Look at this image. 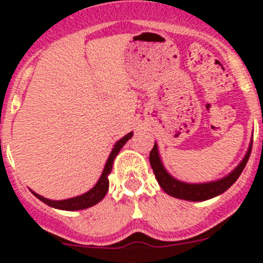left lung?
I'll use <instances>...</instances> for the list:
<instances>
[{"mask_svg":"<svg viewBox=\"0 0 263 263\" xmlns=\"http://www.w3.org/2000/svg\"><path fill=\"white\" fill-rule=\"evenodd\" d=\"M129 138H130L129 136H125L124 138L120 139V141L116 143L115 148H113V152H111L110 155H109L108 162H106L105 168H104V173H103V175H101V178L99 179V182L96 183V185H95L92 190H89L88 192H85V194L80 195V196L72 197V199H67V200L57 201V200H50V199H46V197L35 194V192L31 191V190H30V191L32 192V195H34V196L38 197L39 200L43 201V203L47 204V205L52 206V208H58V210L79 211V210H85V208H89V206L95 205V204H97L99 201L103 200L104 196L106 195V190H104V188H105V180H106V178H105L106 170H108L109 166H110V168H111L113 159H115V157L118 154V152L121 150V147H122V146L126 143V141ZM160 184H162V183H160ZM162 187H163V184H162ZM163 190H166V187H163Z\"/></svg>","mask_w":263,"mask_h":263,"instance_id":"8db88e82","label":"left lung"}]
</instances>
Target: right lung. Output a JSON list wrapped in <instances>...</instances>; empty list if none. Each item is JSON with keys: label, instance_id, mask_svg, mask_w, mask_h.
<instances>
[{"label": "right lung", "instance_id": "1", "mask_svg": "<svg viewBox=\"0 0 263 263\" xmlns=\"http://www.w3.org/2000/svg\"><path fill=\"white\" fill-rule=\"evenodd\" d=\"M153 152H157V146H154L152 150ZM250 152H252V147L248 152L246 157L243 158V160L240 163V166L234 170L231 175H228L227 178L218 180V182L213 183H206V184H185V183L178 182L174 178L168 176L166 174V176L168 178V188H166L164 191L168 195L174 197H178V199H184V200H191V201H201V200H208L211 197H215L217 195L222 194L224 191H227L228 188L231 187L234 182L237 180V178L240 176V174L242 173L243 167L248 163V159L250 157Z\"/></svg>", "mask_w": 263, "mask_h": 263}]
</instances>
